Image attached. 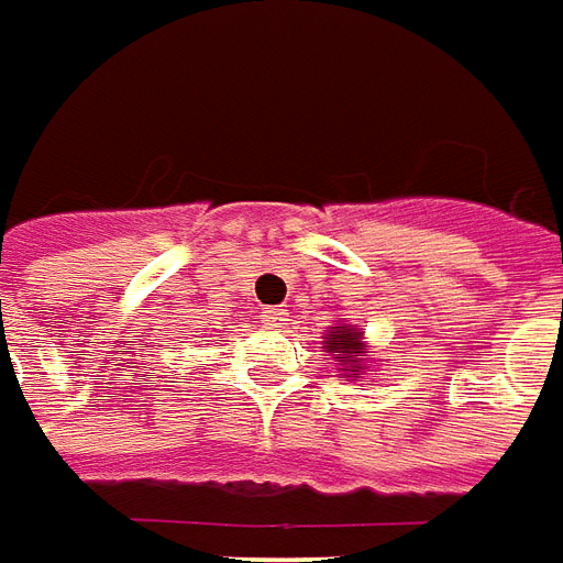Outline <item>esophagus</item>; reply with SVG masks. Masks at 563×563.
<instances>
[{"label":"esophagus","mask_w":563,"mask_h":563,"mask_svg":"<svg viewBox=\"0 0 563 563\" xmlns=\"http://www.w3.org/2000/svg\"><path fill=\"white\" fill-rule=\"evenodd\" d=\"M264 323L269 329H278V327H285L287 323V308L276 306V308H266L264 311Z\"/></svg>","instance_id":"obj_1"}]
</instances>
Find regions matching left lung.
Listing matches in <instances>:
<instances>
[{
  "mask_svg": "<svg viewBox=\"0 0 563 563\" xmlns=\"http://www.w3.org/2000/svg\"><path fill=\"white\" fill-rule=\"evenodd\" d=\"M329 353H335V362H344V365L353 367V362L362 353V338H358V332H353V329L346 327H332V335H329L327 341ZM344 371V367H341Z\"/></svg>",
  "mask_w": 563,
  "mask_h": 563,
  "instance_id": "8db88e82",
  "label": "left lung"
}]
</instances>
